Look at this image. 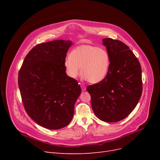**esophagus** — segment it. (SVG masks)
<instances>
[{
	"label": "esophagus",
	"mask_w": 160,
	"mask_h": 160,
	"mask_svg": "<svg viewBox=\"0 0 160 160\" xmlns=\"http://www.w3.org/2000/svg\"><path fill=\"white\" fill-rule=\"evenodd\" d=\"M81 85V89H82V90L83 91H86V87L85 86H83V85H82V84H80Z\"/></svg>",
	"instance_id": "obj_1"
}]
</instances>
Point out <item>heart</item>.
Masks as SVG:
<instances>
[{
  "label": "heart",
  "instance_id": "obj_1",
  "mask_svg": "<svg viewBox=\"0 0 160 160\" xmlns=\"http://www.w3.org/2000/svg\"><path fill=\"white\" fill-rule=\"evenodd\" d=\"M110 59L104 48L90 45H81L74 48L65 60L67 74L71 78H77L80 73L89 82L97 83L102 81L110 69Z\"/></svg>",
  "mask_w": 160,
  "mask_h": 160
}]
</instances>
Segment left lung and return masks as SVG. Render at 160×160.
<instances>
[{
    "mask_svg": "<svg viewBox=\"0 0 160 160\" xmlns=\"http://www.w3.org/2000/svg\"><path fill=\"white\" fill-rule=\"evenodd\" d=\"M110 55V65L106 78L88 86L91 106L101 121L118 122L127 117L137 106L142 94V73L140 63L123 42L104 38Z\"/></svg>",
    "mask_w": 160,
    "mask_h": 160,
    "instance_id": "obj_1",
    "label": "left lung"
}]
</instances>
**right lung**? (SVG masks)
Listing matches in <instances>:
<instances>
[{"label": "right lung", "mask_w": 160, "mask_h": 160, "mask_svg": "<svg viewBox=\"0 0 160 160\" xmlns=\"http://www.w3.org/2000/svg\"><path fill=\"white\" fill-rule=\"evenodd\" d=\"M71 41L54 40L36 45L25 57L18 84L24 110L44 128L68 125L81 93L77 80L66 74L64 62Z\"/></svg>", "instance_id": "obj_1"}]
</instances>
